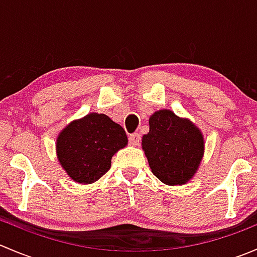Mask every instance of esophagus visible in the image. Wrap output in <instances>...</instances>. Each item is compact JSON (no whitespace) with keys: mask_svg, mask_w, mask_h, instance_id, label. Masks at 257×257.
Masks as SVG:
<instances>
[{"mask_svg":"<svg viewBox=\"0 0 257 257\" xmlns=\"http://www.w3.org/2000/svg\"><path fill=\"white\" fill-rule=\"evenodd\" d=\"M129 143H131V145H134V147L139 145V143H141V136L138 133L131 134L129 136Z\"/></svg>","mask_w":257,"mask_h":257,"instance_id":"obj_1","label":"esophagus"}]
</instances>
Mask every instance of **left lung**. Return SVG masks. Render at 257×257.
<instances>
[{
  "label": "left lung",
  "instance_id": "1",
  "mask_svg": "<svg viewBox=\"0 0 257 257\" xmlns=\"http://www.w3.org/2000/svg\"><path fill=\"white\" fill-rule=\"evenodd\" d=\"M142 147L152 173L167 185H183L194 177L204 155V137L191 120L169 109L149 118Z\"/></svg>",
  "mask_w": 257,
  "mask_h": 257
}]
</instances>
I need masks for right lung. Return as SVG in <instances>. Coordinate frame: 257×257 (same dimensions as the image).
I'll return each mask as SVG.
<instances>
[{
  "label": "right lung",
  "mask_w": 257,
  "mask_h": 257,
  "mask_svg": "<svg viewBox=\"0 0 257 257\" xmlns=\"http://www.w3.org/2000/svg\"><path fill=\"white\" fill-rule=\"evenodd\" d=\"M126 144L128 138L119 124L105 114L89 113L59 133L56 150L72 180L92 184L110 169L112 157Z\"/></svg>",
  "instance_id": "1"
}]
</instances>
